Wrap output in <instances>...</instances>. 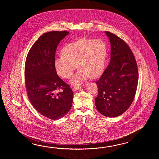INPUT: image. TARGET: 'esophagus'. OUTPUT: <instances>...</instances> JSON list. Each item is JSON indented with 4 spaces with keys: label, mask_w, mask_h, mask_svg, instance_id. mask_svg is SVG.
Segmentation results:
<instances>
[{
    "label": "esophagus",
    "mask_w": 159,
    "mask_h": 159,
    "mask_svg": "<svg viewBox=\"0 0 159 159\" xmlns=\"http://www.w3.org/2000/svg\"><path fill=\"white\" fill-rule=\"evenodd\" d=\"M82 88L81 86H75L73 87V90H78V89H81Z\"/></svg>",
    "instance_id": "34e87169"
}]
</instances>
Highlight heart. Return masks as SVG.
I'll return each mask as SVG.
<instances>
[{
  "label": "heart",
  "instance_id": "obj_1",
  "mask_svg": "<svg viewBox=\"0 0 159 159\" xmlns=\"http://www.w3.org/2000/svg\"><path fill=\"white\" fill-rule=\"evenodd\" d=\"M62 55L54 59V66L58 75L70 78L77 67L78 71L70 80L73 85H80L88 78H95L102 74L107 54L105 42L101 39H80L66 44Z\"/></svg>",
  "mask_w": 159,
  "mask_h": 159
}]
</instances>
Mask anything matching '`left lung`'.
Here are the masks:
<instances>
[{
	"instance_id": "left-lung-1",
	"label": "left lung",
	"mask_w": 159,
	"mask_h": 159,
	"mask_svg": "<svg viewBox=\"0 0 159 159\" xmlns=\"http://www.w3.org/2000/svg\"><path fill=\"white\" fill-rule=\"evenodd\" d=\"M111 45L110 61L98 81V96L95 103L105 116L122 115L135 97L138 82V70L129 45L114 34L105 31Z\"/></svg>"
}]
</instances>
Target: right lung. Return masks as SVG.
Segmentation results:
<instances>
[{
	"mask_svg": "<svg viewBox=\"0 0 159 159\" xmlns=\"http://www.w3.org/2000/svg\"><path fill=\"white\" fill-rule=\"evenodd\" d=\"M69 34L64 30L43 34L30 48L25 61L29 99L37 111L52 120L64 117L72 106V90L58 76L54 66L58 45ZM59 89L63 90L57 93Z\"/></svg>",
	"mask_w": 159,
	"mask_h": 159,
	"instance_id": "1",
	"label": "right lung"
}]
</instances>
